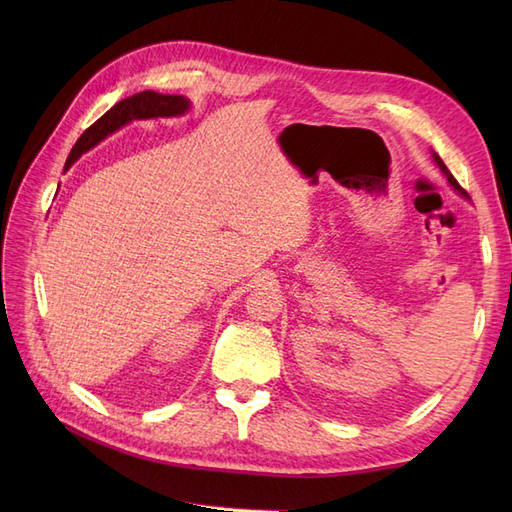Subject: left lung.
<instances>
[{"mask_svg":"<svg viewBox=\"0 0 512 512\" xmlns=\"http://www.w3.org/2000/svg\"><path fill=\"white\" fill-rule=\"evenodd\" d=\"M433 160H436V164H438V166H440V170H442V173H444V175H446V179H448V183H451V185H453V188H455V190H457V192H461V194H463V196H466V192H463V190H461V185H459V183H457V179H455V177H453V175H451V170H448V168H446V164H444V162H442V160H440V156H438V153H433Z\"/></svg>","mask_w":512,"mask_h":512,"instance_id":"left-lung-1","label":"left lung"}]
</instances>
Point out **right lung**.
<instances>
[{"mask_svg": "<svg viewBox=\"0 0 512 512\" xmlns=\"http://www.w3.org/2000/svg\"><path fill=\"white\" fill-rule=\"evenodd\" d=\"M190 108V100L183 96H164L156 91H141L126 100L117 102L111 111H106L96 123L81 134L79 141L72 147L66 168L79 160L85 151L96 147L108 134H113L132 119H151V117H175L183 115Z\"/></svg>", "mask_w": 512, "mask_h": 512, "instance_id": "obj_1", "label": "right lung"}]
</instances>
